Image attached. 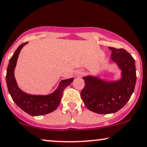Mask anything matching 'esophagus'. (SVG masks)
<instances>
[{
  "instance_id": "obj_1",
  "label": "esophagus",
  "mask_w": 147,
  "mask_h": 147,
  "mask_svg": "<svg viewBox=\"0 0 147 147\" xmlns=\"http://www.w3.org/2000/svg\"><path fill=\"white\" fill-rule=\"evenodd\" d=\"M84 71H83L82 69H78V70H76V72H75V76L76 77L79 78V77H81V76L84 75Z\"/></svg>"
}]
</instances>
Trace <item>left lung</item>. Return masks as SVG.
Listing matches in <instances>:
<instances>
[{
    "label": "left lung",
    "instance_id": "1",
    "mask_svg": "<svg viewBox=\"0 0 147 147\" xmlns=\"http://www.w3.org/2000/svg\"><path fill=\"white\" fill-rule=\"evenodd\" d=\"M109 48L112 51L111 60L121 71L120 78L106 80L96 76L83 78V101L88 109L99 114L113 113L124 107L133 94L137 79L135 61L130 54L124 49Z\"/></svg>",
    "mask_w": 147,
    "mask_h": 147
}]
</instances>
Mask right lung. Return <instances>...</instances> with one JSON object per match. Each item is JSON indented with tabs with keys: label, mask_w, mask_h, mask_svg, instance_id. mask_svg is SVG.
<instances>
[{
	"label": "right lung",
	"mask_w": 147,
	"mask_h": 147,
	"mask_svg": "<svg viewBox=\"0 0 147 147\" xmlns=\"http://www.w3.org/2000/svg\"><path fill=\"white\" fill-rule=\"evenodd\" d=\"M26 44L28 42L19 46L10 59L6 71V84L12 99L21 109L32 116L44 115L57 109L60 103L63 90L73 82L74 78L61 80L56 90L47 95H33L22 91L16 82L14 69L18 55Z\"/></svg>",
	"instance_id": "add662e5"
}]
</instances>
